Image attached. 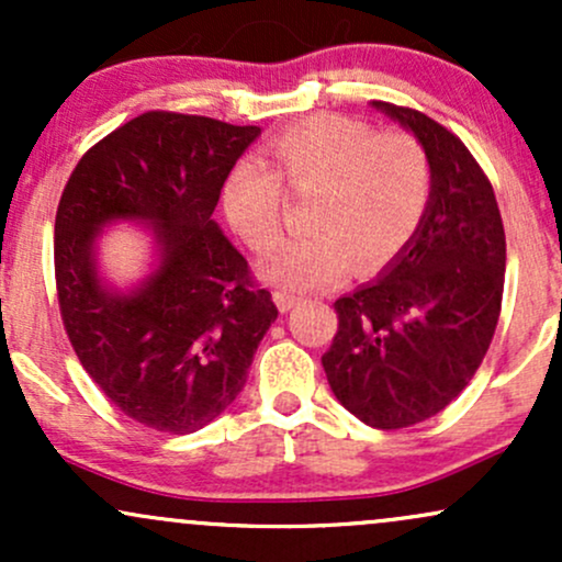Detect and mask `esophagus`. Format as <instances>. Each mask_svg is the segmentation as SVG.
Masks as SVG:
<instances>
[{
    "label": "esophagus",
    "instance_id": "34e87169",
    "mask_svg": "<svg viewBox=\"0 0 562 562\" xmlns=\"http://www.w3.org/2000/svg\"><path fill=\"white\" fill-rule=\"evenodd\" d=\"M274 303L280 306V312H290V308H295L301 303L299 295L288 293V290H277L274 293Z\"/></svg>",
    "mask_w": 562,
    "mask_h": 562
}]
</instances>
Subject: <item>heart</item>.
<instances>
[{"instance_id":"heart-1","label":"heart","mask_w":562,"mask_h":562,"mask_svg":"<svg viewBox=\"0 0 562 562\" xmlns=\"http://www.w3.org/2000/svg\"><path fill=\"white\" fill-rule=\"evenodd\" d=\"M269 169L240 160L222 184L224 216L256 254L281 239V187L317 191L313 235L261 263L269 282L293 293L340 282L357 263L370 274L391 263L423 224L430 203V160L412 134L383 132L364 121L322 113L290 124L267 147Z\"/></svg>"}]
</instances>
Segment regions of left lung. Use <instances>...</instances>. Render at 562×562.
<instances>
[{
    "label": "left lung",
    "instance_id": "left-lung-1",
    "mask_svg": "<svg viewBox=\"0 0 562 562\" xmlns=\"http://www.w3.org/2000/svg\"><path fill=\"white\" fill-rule=\"evenodd\" d=\"M372 105L423 145L430 203L383 274L335 301L338 333L322 367L351 415L396 430L438 415L481 367L499 322L507 248L492 182L462 139L420 111Z\"/></svg>",
    "mask_w": 562,
    "mask_h": 562
}]
</instances>
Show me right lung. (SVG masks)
I'll list each match as a JSON object with an SVG mask.
<instances>
[{
  "instance_id": "add662e5",
  "label": "right lung",
  "mask_w": 562,
  "mask_h": 562,
  "mask_svg": "<svg viewBox=\"0 0 562 562\" xmlns=\"http://www.w3.org/2000/svg\"><path fill=\"white\" fill-rule=\"evenodd\" d=\"M259 126L147 111L83 153L55 216V282L89 378L145 428L195 434L243 391L277 319L272 293L211 218L224 177ZM145 221L159 267L119 294L95 274L105 223Z\"/></svg>"
}]
</instances>
